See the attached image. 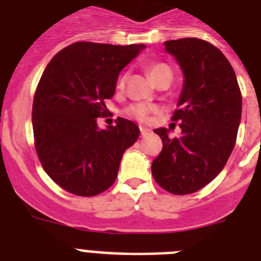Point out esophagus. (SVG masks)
<instances>
[{
    "instance_id": "34e87169",
    "label": "esophagus",
    "mask_w": 261,
    "mask_h": 261,
    "mask_svg": "<svg viewBox=\"0 0 261 261\" xmlns=\"http://www.w3.org/2000/svg\"><path fill=\"white\" fill-rule=\"evenodd\" d=\"M139 130H141V135H142V137H145V135H147L150 133V130H149L147 127H139Z\"/></svg>"
}]
</instances>
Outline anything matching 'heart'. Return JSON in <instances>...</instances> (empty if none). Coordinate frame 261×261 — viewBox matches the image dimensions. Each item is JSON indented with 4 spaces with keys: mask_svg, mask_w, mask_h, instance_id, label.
<instances>
[{
    "mask_svg": "<svg viewBox=\"0 0 261 261\" xmlns=\"http://www.w3.org/2000/svg\"><path fill=\"white\" fill-rule=\"evenodd\" d=\"M147 71H149V75L151 77L153 81H155L157 79H160L161 75L165 74V73H171V69L164 65V63H150L147 66ZM124 81H126V74L120 75V79L118 81V87L122 88L124 85ZM151 111H154V107L146 106V104H134L127 108L126 114L127 116L135 119V120H139V122H146L149 119V115H150Z\"/></svg>",
    "mask_w": 261,
    "mask_h": 261,
    "instance_id": "heart-1",
    "label": "heart"
}]
</instances>
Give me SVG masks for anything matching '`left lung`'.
Instances as JSON below:
<instances>
[{
  "mask_svg": "<svg viewBox=\"0 0 261 261\" xmlns=\"http://www.w3.org/2000/svg\"><path fill=\"white\" fill-rule=\"evenodd\" d=\"M164 44L184 75L178 110L172 116L181 135L171 138L168 128H155L164 147L151 164V173L165 191L187 195L213 181L227 163L241 122L243 98L233 67L211 43L186 38Z\"/></svg>",
  "mask_w": 261,
  "mask_h": 261,
  "instance_id": "8db88e82",
  "label": "left lung"
}]
</instances>
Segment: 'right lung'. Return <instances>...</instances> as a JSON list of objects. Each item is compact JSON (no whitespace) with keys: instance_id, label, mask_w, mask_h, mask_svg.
<instances>
[{"instance_id":"obj_1","label":"right lung","mask_w":261,"mask_h":261,"mask_svg":"<svg viewBox=\"0 0 261 261\" xmlns=\"http://www.w3.org/2000/svg\"><path fill=\"white\" fill-rule=\"evenodd\" d=\"M145 44L112 46L77 42L51 59L39 81L32 106L36 153L59 187L79 196L108 190L123 153L139 137V127L118 118L100 130L106 100L114 97L119 73Z\"/></svg>"}]
</instances>
